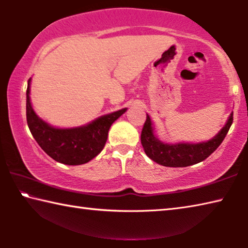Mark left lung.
<instances>
[{
    "label": "left lung",
    "instance_id": "8db88e82",
    "mask_svg": "<svg viewBox=\"0 0 248 248\" xmlns=\"http://www.w3.org/2000/svg\"><path fill=\"white\" fill-rule=\"evenodd\" d=\"M232 123L233 114H231L223 129L213 139L203 143L167 144L154 137L151 119L146 115L145 123L141 131V143L145 154L157 164L169 167H186L202 162L215 152L224 140Z\"/></svg>",
    "mask_w": 248,
    "mask_h": 248
}]
</instances>
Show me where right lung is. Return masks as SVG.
I'll return each instance as SVG.
<instances>
[{"label": "right lung", "instance_id": "1", "mask_svg": "<svg viewBox=\"0 0 248 248\" xmlns=\"http://www.w3.org/2000/svg\"><path fill=\"white\" fill-rule=\"evenodd\" d=\"M31 81V79H29ZM29 81L26 91V118L28 128L37 143L54 161L66 165H81L90 162L104 149L108 131L115 120L127 109L99 117L84 127L57 129L38 118L29 99Z\"/></svg>", "mask_w": 248, "mask_h": 248}]
</instances>
